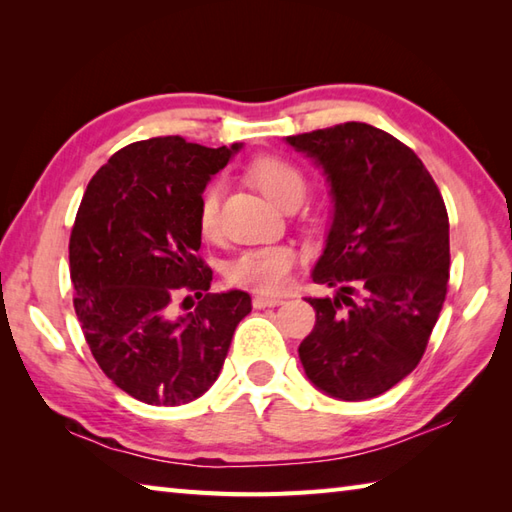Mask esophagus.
<instances>
[{"instance_id":"34e87169","label":"esophagus","mask_w":512,"mask_h":512,"mask_svg":"<svg viewBox=\"0 0 512 512\" xmlns=\"http://www.w3.org/2000/svg\"><path fill=\"white\" fill-rule=\"evenodd\" d=\"M279 303H284V299L281 297H268V295H255L253 297V306L255 308H275V306H279Z\"/></svg>"}]
</instances>
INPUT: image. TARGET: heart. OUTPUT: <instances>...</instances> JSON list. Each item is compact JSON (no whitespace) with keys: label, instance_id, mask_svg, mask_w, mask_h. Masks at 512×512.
<instances>
[{"label":"heart","instance_id":"heart-1","mask_svg":"<svg viewBox=\"0 0 512 512\" xmlns=\"http://www.w3.org/2000/svg\"><path fill=\"white\" fill-rule=\"evenodd\" d=\"M248 178L279 206L299 204L306 198L308 178L297 165L281 156H259L250 162ZM220 182L206 184L198 202V226L204 237H213L220 226ZM297 262L295 248L288 244H266L246 248L226 266V279L235 286L259 292H279L290 281L292 266Z\"/></svg>","mask_w":512,"mask_h":512}]
</instances>
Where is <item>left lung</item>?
<instances>
[{"mask_svg":"<svg viewBox=\"0 0 512 512\" xmlns=\"http://www.w3.org/2000/svg\"><path fill=\"white\" fill-rule=\"evenodd\" d=\"M286 143L321 169L332 222L312 270L334 297L308 299L317 323L299 345L310 383L367 400L409 376L427 350L449 281V215L422 160L367 123Z\"/></svg>","mask_w":512,"mask_h":512,"instance_id":"left-lung-1","label":"left lung"}]
</instances>
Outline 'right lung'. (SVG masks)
<instances>
[{
	"label": "right lung",
	"instance_id": "1",
	"mask_svg": "<svg viewBox=\"0 0 512 512\" xmlns=\"http://www.w3.org/2000/svg\"><path fill=\"white\" fill-rule=\"evenodd\" d=\"M239 149L242 143L211 149L180 136L138 140L96 171L76 213V317L105 376L147 405L200 398L253 308L244 290L206 292L213 273L198 257L200 195ZM178 289L199 295L195 311L172 312Z\"/></svg>",
	"mask_w": 512,
	"mask_h": 512
}]
</instances>
